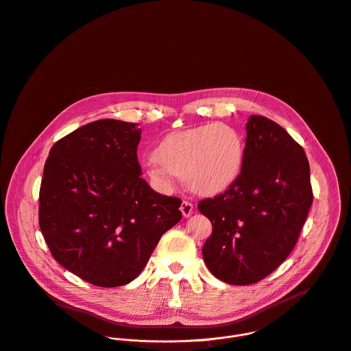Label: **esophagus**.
<instances>
[{
	"label": "esophagus",
	"instance_id": "1",
	"mask_svg": "<svg viewBox=\"0 0 351 351\" xmlns=\"http://www.w3.org/2000/svg\"><path fill=\"white\" fill-rule=\"evenodd\" d=\"M180 210H181L184 218H189L193 214V204L189 202H182Z\"/></svg>",
	"mask_w": 351,
	"mask_h": 351
}]
</instances>
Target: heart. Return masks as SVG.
<instances>
[{
	"label": "heart",
	"mask_w": 351,
	"mask_h": 351,
	"mask_svg": "<svg viewBox=\"0 0 351 351\" xmlns=\"http://www.w3.org/2000/svg\"><path fill=\"white\" fill-rule=\"evenodd\" d=\"M154 155L145 169L156 184L171 188L177 177L195 193L217 195L239 177L245 144L232 125L217 122L167 134Z\"/></svg>",
	"instance_id": "1"
}]
</instances>
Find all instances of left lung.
I'll use <instances>...</instances> for the list:
<instances>
[{
    "label": "left lung",
    "mask_w": 351,
    "mask_h": 351,
    "mask_svg": "<svg viewBox=\"0 0 351 351\" xmlns=\"http://www.w3.org/2000/svg\"><path fill=\"white\" fill-rule=\"evenodd\" d=\"M239 177L199 211L211 221L203 245L210 272L229 285H252L291 253L313 202L304 148L276 122L250 116Z\"/></svg>",
    "instance_id": "8db88e82"
}]
</instances>
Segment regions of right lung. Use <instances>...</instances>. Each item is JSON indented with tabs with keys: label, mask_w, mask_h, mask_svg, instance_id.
I'll use <instances>...</instances> for the list:
<instances>
[{
	"label": "right lung",
	"mask_w": 351,
	"mask_h": 351,
	"mask_svg": "<svg viewBox=\"0 0 351 351\" xmlns=\"http://www.w3.org/2000/svg\"><path fill=\"white\" fill-rule=\"evenodd\" d=\"M140 134L138 123L98 119L58 140L45 163L40 232L64 268L99 287L137 278L182 218L180 199L140 177Z\"/></svg>",
	"instance_id": "1"
}]
</instances>
